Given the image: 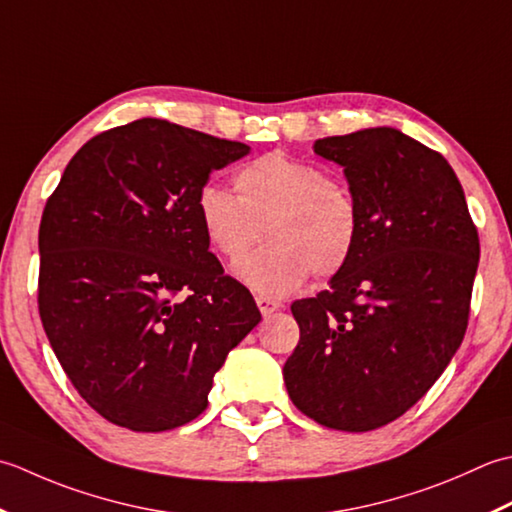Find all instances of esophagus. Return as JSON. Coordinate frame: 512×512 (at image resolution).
Here are the masks:
<instances>
[{"label": "esophagus", "mask_w": 512, "mask_h": 512, "mask_svg": "<svg viewBox=\"0 0 512 512\" xmlns=\"http://www.w3.org/2000/svg\"><path fill=\"white\" fill-rule=\"evenodd\" d=\"M256 305H258L260 314H263V316L274 314V311L280 309V302L274 300V298H267V296H258V298H256Z\"/></svg>", "instance_id": "34e87169"}]
</instances>
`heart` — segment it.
<instances>
[{
    "label": "heart",
    "instance_id": "1",
    "mask_svg": "<svg viewBox=\"0 0 512 512\" xmlns=\"http://www.w3.org/2000/svg\"><path fill=\"white\" fill-rule=\"evenodd\" d=\"M236 196L205 183L194 210L205 241L227 263H240L264 225L266 247L236 276L265 296H287L311 271L327 278L349 263L360 238V210L344 183L316 163L269 152L238 170Z\"/></svg>",
    "mask_w": 512,
    "mask_h": 512
}]
</instances>
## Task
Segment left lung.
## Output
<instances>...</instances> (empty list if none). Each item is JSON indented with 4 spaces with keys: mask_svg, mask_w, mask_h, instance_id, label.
<instances>
[{
    "mask_svg": "<svg viewBox=\"0 0 512 512\" xmlns=\"http://www.w3.org/2000/svg\"><path fill=\"white\" fill-rule=\"evenodd\" d=\"M344 168L360 210L351 260L291 305L300 340L283 378L291 402L336 431H373L429 391L464 340L479 238L440 152L395 128L314 143Z\"/></svg>",
    "mask_w": 512,
    "mask_h": 512,
    "instance_id": "8db88e82",
    "label": "left lung"
}]
</instances>
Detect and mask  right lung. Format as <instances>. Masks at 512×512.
Here are the masks:
<instances>
[{"label": "right lung", "instance_id": "1", "mask_svg": "<svg viewBox=\"0 0 512 512\" xmlns=\"http://www.w3.org/2000/svg\"><path fill=\"white\" fill-rule=\"evenodd\" d=\"M245 154V143L139 119L83 145L48 198L41 325L108 422L143 433L192 422L227 353L260 322L194 210L210 174Z\"/></svg>", "mask_w": 512, "mask_h": 512}]
</instances>
